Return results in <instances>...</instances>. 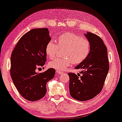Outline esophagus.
<instances>
[{
    "instance_id": "1",
    "label": "esophagus",
    "mask_w": 122,
    "mask_h": 122,
    "mask_svg": "<svg viewBox=\"0 0 122 122\" xmlns=\"http://www.w3.org/2000/svg\"><path fill=\"white\" fill-rule=\"evenodd\" d=\"M56 73L58 74H63V72L62 71H58V70H57V71H56Z\"/></svg>"
}]
</instances>
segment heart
<instances>
[{"instance_id": "heart-1", "label": "heart", "mask_w": 122, "mask_h": 122, "mask_svg": "<svg viewBox=\"0 0 122 122\" xmlns=\"http://www.w3.org/2000/svg\"><path fill=\"white\" fill-rule=\"evenodd\" d=\"M60 48L66 47L64 58H55L48 64L50 67L57 70H65L71 64H79L85 61L91 51L90 42L87 39L73 33H64L57 39ZM58 46L53 41L47 44L46 53L49 58L55 56L58 49Z\"/></svg>"}]
</instances>
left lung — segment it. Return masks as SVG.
I'll use <instances>...</instances> for the list:
<instances>
[{"mask_svg":"<svg viewBox=\"0 0 122 122\" xmlns=\"http://www.w3.org/2000/svg\"><path fill=\"white\" fill-rule=\"evenodd\" d=\"M91 44L87 58L75 67L82 70L77 75L69 73L70 94L80 101H87L102 90L109 70L107 49L101 37L91 32L84 33Z\"/></svg>","mask_w":122,"mask_h":122,"instance_id":"8db88e82","label":"left lung"}]
</instances>
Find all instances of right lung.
Wrapping results in <instances>:
<instances>
[{
	"label": "right lung",
	"mask_w": 122,
	"mask_h": 122,
	"mask_svg": "<svg viewBox=\"0 0 122 122\" xmlns=\"http://www.w3.org/2000/svg\"><path fill=\"white\" fill-rule=\"evenodd\" d=\"M51 40L48 28L32 29L20 38L12 52V80L19 93L28 101L43 98L46 93L47 82L55 77L53 68L41 73L36 71L46 62L45 49Z\"/></svg>",
	"instance_id": "1"
}]
</instances>
